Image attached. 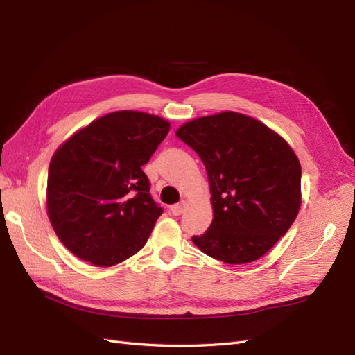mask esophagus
Listing matches in <instances>:
<instances>
[{
    "label": "esophagus",
    "mask_w": 355,
    "mask_h": 355,
    "mask_svg": "<svg viewBox=\"0 0 355 355\" xmlns=\"http://www.w3.org/2000/svg\"><path fill=\"white\" fill-rule=\"evenodd\" d=\"M184 210H185V202H179L170 206V213L173 214V216H179V214L184 213Z\"/></svg>",
    "instance_id": "obj_1"
}]
</instances>
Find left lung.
<instances>
[{
	"instance_id": "8db88e82",
	"label": "left lung",
	"mask_w": 355,
	"mask_h": 355,
	"mask_svg": "<svg viewBox=\"0 0 355 355\" xmlns=\"http://www.w3.org/2000/svg\"><path fill=\"white\" fill-rule=\"evenodd\" d=\"M176 136L207 171L213 220L192 241L225 263L259 259L295 222L300 207V164L284 139L239 112L201 116Z\"/></svg>"
}]
</instances>
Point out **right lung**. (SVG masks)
I'll return each mask as SVG.
<instances>
[{
  "label": "right lung",
  "mask_w": 355,
  "mask_h": 355,
  "mask_svg": "<svg viewBox=\"0 0 355 355\" xmlns=\"http://www.w3.org/2000/svg\"><path fill=\"white\" fill-rule=\"evenodd\" d=\"M168 130L157 115L116 111L60 145L49 167L47 211L69 252L112 266L142 249L163 213L142 166Z\"/></svg>",
  "instance_id": "1"
}]
</instances>
